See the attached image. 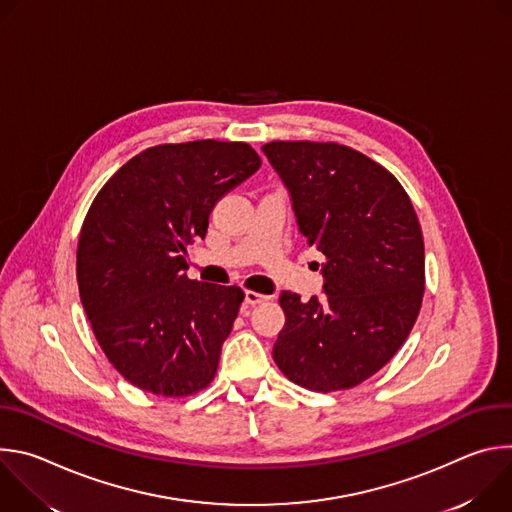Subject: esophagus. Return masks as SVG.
Segmentation results:
<instances>
[{
  "label": "esophagus",
  "instance_id": "esophagus-1",
  "mask_svg": "<svg viewBox=\"0 0 512 512\" xmlns=\"http://www.w3.org/2000/svg\"><path fill=\"white\" fill-rule=\"evenodd\" d=\"M267 300H269V298L263 296V294H259V291H247V294H245V304H249V306L261 304V302H267Z\"/></svg>",
  "mask_w": 512,
  "mask_h": 512
}]
</instances>
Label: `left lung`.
<instances>
[{
	"label": "left lung",
	"instance_id": "1",
	"mask_svg": "<svg viewBox=\"0 0 512 512\" xmlns=\"http://www.w3.org/2000/svg\"><path fill=\"white\" fill-rule=\"evenodd\" d=\"M289 190L308 245L324 255V298L283 291L279 371L304 389H352L407 340L425 289V249L413 204L381 164L334 141L263 145Z\"/></svg>",
	"mask_w": 512,
	"mask_h": 512
}]
</instances>
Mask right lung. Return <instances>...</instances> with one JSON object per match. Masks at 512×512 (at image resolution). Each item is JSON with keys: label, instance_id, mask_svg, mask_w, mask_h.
Masks as SVG:
<instances>
[{"label": "right lung", "instance_id": "1", "mask_svg": "<svg viewBox=\"0 0 512 512\" xmlns=\"http://www.w3.org/2000/svg\"><path fill=\"white\" fill-rule=\"evenodd\" d=\"M259 166L245 141L162 143L95 196L77 249L79 294L105 356L137 389L188 397L214 379L245 294L188 279L186 247Z\"/></svg>", "mask_w": 512, "mask_h": 512}]
</instances>
